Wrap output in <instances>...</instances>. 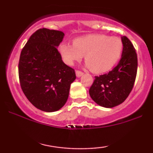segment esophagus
<instances>
[{
  "mask_svg": "<svg viewBox=\"0 0 153 153\" xmlns=\"http://www.w3.org/2000/svg\"><path fill=\"white\" fill-rule=\"evenodd\" d=\"M75 73H76V76L77 77H80V76H82V75H83V73H82V71H75Z\"/></svg>",
  "mask_w": 153,
  "mask_h": 153,
  "instance_id": "esophagus-1",
  "label": "esophagus"
}]
</instances>
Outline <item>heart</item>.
Instances as JSON below:
<instances>
[{
  "mask_svg": "<svg viewBox=\"0 0 153 153\" xmlns=\"http://www.w3.org/2000/svg\"><path fill=\"white\" fill-rule=\"evenodd\" d=\"M124 43L118 36L102 34H91L73 40V45H59L61 57L68 65L80 61L85 55L87 67L94 73H102L113 68L122 57Z\"/></svg>",
  "mask_w": 153,
  "mask_h": 153,
  "instance_id": "obj_1",
  "label": "heart"
}]
</instances>
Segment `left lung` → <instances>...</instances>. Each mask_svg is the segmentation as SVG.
<instances>
[{
  "instance_id": "obj_1",
  "label": "left lung",
  "mask_w": 153,
  "mask_h": 153,
  "mask_svg": "<svg viewBox=\"0 0 153 153\" xmlns=\"http://www.w3.org/2000/svg\"><path fill=\"white\" fill-rule=\"evenodd\" d=\"M122 40L124 51L119 64L108 73L95 76L89 89L91 99L106 108H112L124 102L132 90L136 79V50L127 36H122Z\"/></svg>"
}]
</instances>
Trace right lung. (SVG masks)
Segmentation results:
<instances>
[{"mask_svg": "<svg viewBox=\"0 0 153 153\" xmlns=\"http://www.w3.org/2000/svg\"><path fill=\"white\" fill-rule=\"evenodd\" d=\"M62 31L42 28L30 36L21 52L19 77L21 88L36 108L47 112L65 104L75 70L63 62L57 47L64 37Z\"/></svg>", "mask_w": 153, "mask_h": 153, "instance_id": "right-lung-1", "label": "right lung"}]
</instances>
